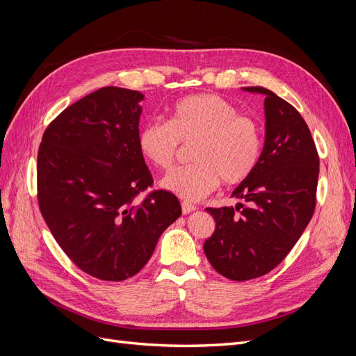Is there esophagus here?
<instances>
[{"instance_id": "1", "label": "esophagus", "mask_w": 356, "mask_h": 356, "mask_svg": "<svg viewBox=\"0 0 356 356\" xmlns=\"http://www.w3.org/2000/svg\"><path fill=\"white\" fill-rule=\"evenodd\" d=\"M195 210H197V207H195L193 204L186 202V201L181 202V211H183V214H189V213H192Z\"/></svg>"}]
</instances>
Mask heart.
<instances>
[{
	"mask_svg": "<svg viewBox=\"0 0 356 356\" xmlns=\"http://www.w3.org/2000/svg\"><path fill=\"white\" fill-rule=\"evenodd\" d=\"M180 143L191 145L193 165L168 173L161 185L185 201H200L219 186H234L254 173L263 152L259 122L226 99L192 95L170 108L168 121H149L137 134V147L146 161L159 170L175 165Z\"/></svg>",
	"mask_w": 356,
	"mask_h": 356,
	"instance_id": "obj_1",
	"label": "heart"
}]
</instances>
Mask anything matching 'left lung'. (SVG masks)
<instances>
[{
    "label": "left lung",
    "mask_w": 356,
    "mask_h": 356,
    "mask_svg": "<svg viewBox=\"0 0 356 356\" xmlns=\"http://www.w3.org/2000/svg\"><path fill=\"white\" fill-rule=\"evenodd\" d=\"M265 146L256 171L232 192L248 205L207 209L216 231L204 243L211 266L232 281L270 272L290 253L316 205L319 156L311 130L293 105L263 87Z\"/></svg>",
    "instance_id": "1"
}]
</instances>
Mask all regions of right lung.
<instances>
[{
  "instance_id": "right-lung-1",
  "label": "right lung",
  "mask_w": 356,
  "mask_h": 356,
  "mask_svg": "<svg viewBox=\"0 0 356 356\" xmlns=\"http://www.w3.org/2000/svg\"><path fill=\"white\" fill-rule=\"evenodd\" d=\"M143 95L102 87L50 122L38 149L40 210L75 265L102 281H124L151 259L181 207L176 195H137L154 179L137 147Z\"/></svg>"
}]
</instances>
